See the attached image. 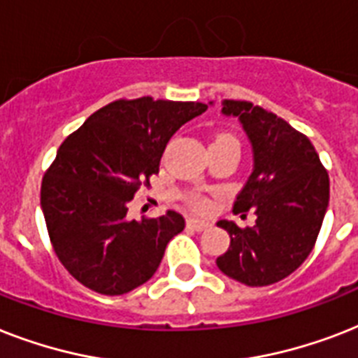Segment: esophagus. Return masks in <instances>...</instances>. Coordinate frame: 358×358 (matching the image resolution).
Returning <instances> with one entry per match:
<instances>
[{
    "label": "esophagus",
    "instance_id": "obj_1",
    "mask_svg": "<svg viewBox=\"0 0 358 358\" xmlns=\"http://www.w3.org/2000/svg\"><path fill=\"white\" fill-rule=\"evenodd\" d=\"M185 227L191 230H196V232H202V230L210 229V223H206V221H201V219L189 217L187 221H185Z\"/></svg>",
    "mask_w": 358,
    "mask_h": 358
}]
</instances>
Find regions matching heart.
I'll return each instance as SVG.
<instances>
[{"mask_svg":"<svg viewBox=\"0 0 358 358\" xmlns=\"http://www.w3.org/2000/svg\"><path fill=\"white\" fill-rule=\"evenodd\" d=\"M217 139H234V137H232V135H229V134H221V135H217ZM217 139H215V141H217ZM189 204L193 208H196V210H204V208H208V201H206V199H202L201 195L191 196Z\"/></svg>","mask_w":358,"mask_h":358,"instance_id":"1","label":"heart"}]
</instances>
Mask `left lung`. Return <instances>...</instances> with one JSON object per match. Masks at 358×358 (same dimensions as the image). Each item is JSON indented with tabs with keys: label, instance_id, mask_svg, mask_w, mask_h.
<instances>
[{
	"label": "left lung",
	"instance_id": "left-lung-1",
	"mask_svg": "<svg viewBox=\"0 0 358 358\" xmlns=\"http://www.w3.org/2000/svg\"><path fill=\"white\" fill-rule=\"evenodd\" d=\"M223 113L238 117L249 135L255 169L234 202V212L256 213L252 229L232 221L217 227L230 234L217 267L247 286L282 280L316 245L329 206V174L305 134L247 100H224Z\"/></svg>",
	"mask_w": 358,
	"mask_h": 358
}]
</instances>
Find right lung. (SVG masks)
<instances>
[{
    "instance_id": "obj_1",
    "label": "right lung",
    "mask_w": 358,
    "mask_h": 358,
    "mask_svg": "<svg viewBox=\"0 0 358 358\" xmlns=\"http://www.w3.org/2000/svg\"><path fill=\"white\" fill-rule=\"evenodd\" d=\"M206 109L201 102L122 98L92 113L59 146L42 178L41 206L53 250L78 282L122 295L156 273L185 221L171 210L129 221L128 202L159 173L176 129Z\"/></svg>"
}]
</instances>
